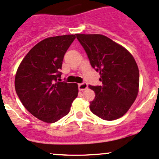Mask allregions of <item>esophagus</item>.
Masks as SVG:
<instances>
[{"label": "esophagus", "instance_id": "1", "mask_svg": "<svg viewBox=\"0 0 159 159\" xmlns=\"http://www.w3.org/2000/svg\"><path fill=\"white\" fill-rule=\"evenodd\" d=\"M88 84L84 82V83H81V84H78V89L80 90H84L88 88Z\"/></svg>", "mask_w": 159, "mask_h": 159}]
</instances>
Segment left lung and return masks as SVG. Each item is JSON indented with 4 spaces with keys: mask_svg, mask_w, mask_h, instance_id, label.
I'll list each match as a JSON object with an SVG mask.
<instances>
[{
    "mask_svg": "<svg viewBox=\"0 0 159 159\" xmlns=\"http://www.w3.org/2000/svg\"><path fill=\"white\" fill-rule=\"evenodd\" d=\"M90 65L98 71L102 86L89 88L96 97L90 111L106 121L123 116L134 103L139 90L138 66L128 50L102 34H76Z\"/></svg>",
    "mask_w": 159,
    "mask_h": 159,
    "instance_id": "1",
    "label": "left lung"
}]
</instances>
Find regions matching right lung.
<instances>
[{"label": "right lung", "mask_w": 159, "mask_h": 159, "mask_svg": "<svg viewBox=\"0 0 159 159\" xmlns=\"http://www.w3.org/2000/svg\"><path fill=\"white\" fill-rule=\"evenodd\" d=\"M75 34L48 38L24 57L15 77V89L22 105L39 120L53 123L69 112L78 97L75 83L58 81L62 60Z\"/></svg>", "instance_id": "add662e5"}]
</instances>
